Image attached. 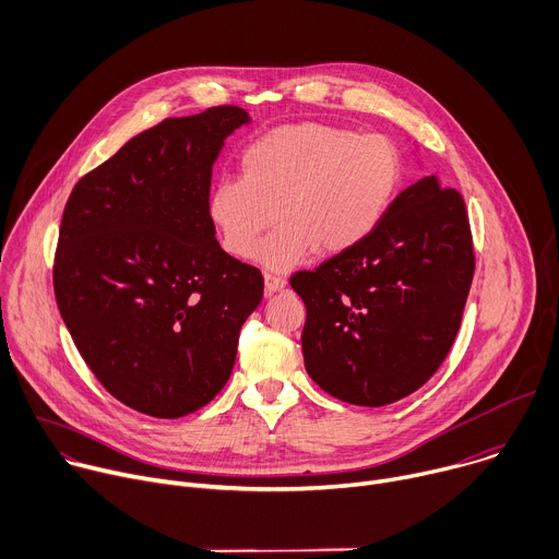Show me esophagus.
Returning <instances> with one entry per match:
<instances>
[{"mask_svg": "<svg viewBox=\"0 0 559 559\" xmlns=\"http://www.w3.org/2000/svg\"><path fill=\"white\" fill-rule=\"evenodd\" d=\"M284 286H286V280H284L282 275H275V273H264V288H266V293H269V295L284 290Z\"/></svg>", "mask_w": 559, "mask_h": 559, "instance_id": "34e87169", "label": "esophagus"}]
</instances>
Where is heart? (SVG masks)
Returning <instances> with one entry per match:
<instances>
[{
	"mask_svg": "<svg viewBox=\"0 0 559 559\" xmlns=\"http://www.w3.org/2000/svg\"><path fill=\"white\" fill-rule=\"evenodd\" d=\"M403 154L379 132L357 134L328 123L275 128L240 156L242 176L219 178L206 215L227 253L288 269L314 249L340 255L361 245L388 215L401 182Z\"/></svg>",
	"mask_w": 559,
	"mask_h": 559,
	"instance_id": "obj_1",
	"label": "heart"
}]
</instances>
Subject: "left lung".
I'll return each mask as SVG.
<instances>
[{
    "instance_id": "obj_1",
    "label": "left lung",
    "mask_w": 559,
    "mask_h": 559,
    "mask_svg": "<svg viewBox=\"0 0 559 559\" xmlns=\"http://www.w3.org/2000/svg\"><path fill=\"white\" fill-rule=\"evenodd\" d=\"M476 269L463 195L425 176L355 249L290 277L304 299V364L330 396L381 407L448 357Z\"/></svg>"
}]
</instances>
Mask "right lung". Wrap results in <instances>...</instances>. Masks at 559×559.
Listing matches in <instances>:
<instances>
[{"label": "right lung", "mask_w": 559, "mask_h": 559, "mask_svg": "<svg viewBox=\"0 0 559 559\" xmlns=\"http://www.w3.org/2000/svg\"><path fill=\"white\" fill-rule=\"evenodd\" d=\"M238 105L165 119L72 189L55 253V297L100 385L128 407L180 418L231 377L240 328L264 295L260 269L231 258L206 215Z\"/></svg>", "instance_id": "obj_1"}]
</instances>
